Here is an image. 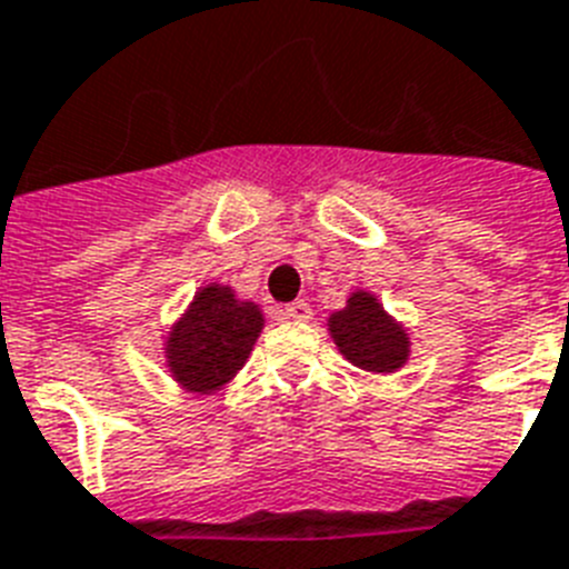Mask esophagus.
<instances>
[{"label":"esophagus","mask_w":569,"mask_h":569,"mask_svg":"<svg viewBox=\"0 0 569 569\" xmlns=\"http://www.w3.org/2000/svg\"><path fill=\"white\" fill-rule=\"evenodd\" d=\"M284 319H296V322H308V319L313 317V311H311V305L305 302V299H299V302H293V305H288V308H284Z\"/></svg>","instance_id":"esophagus-1"}]
</instances>
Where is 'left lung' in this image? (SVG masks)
<instances>
[{
	"instance_id": "obj_1",
	"label": "left lung",
	"mask_w": 569,
	"mask_h": 569,
	"mask_svg": "<svg viewBox=\"0 0 569 569\" xmlns=\"http://www.w3.org/2000/svg\"><path fill=\"white\" fill-rule=\"evenodd\" d=\"M328 335L351 366L375 375L398 372L410 360V335L383 311L378 296L355 290L346 308L328 317Z\"/></svg>"
}]
</instances>
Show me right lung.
<instances>
[{
    "mask_svg": "<svg viewBox=\"0 0 569 569\" xmlns=\"http://www.w3.org/2000/svg\"><path fill=\"white\" fill-rule=\"evenodd\" d=\"M261 328L264 313L256 302L238 299L229 284L209 281L168 331V372L186 392L211 396L241 372Z\"/></svg>",
    "mask_w": 569,
    "mask_h": 569,
    "instance_id": "right-lung-1",
    "label": "right lung"
}]
</instances>
